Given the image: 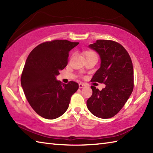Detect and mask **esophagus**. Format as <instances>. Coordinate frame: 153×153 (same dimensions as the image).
<instances>
[{
  "instance_id": "esophagus-1",
  "label": "esophagus",
  "mask_w": 153,
  "mask_h": 153,
  "mask_svg": "<svg viewBox=\"0 0 153 153\" xmlns=\"http://www.w3.org/2000/svg\"><path fill=\"white\" fill-rule=\"evenodd\" d=\"M85 86H86V85H85V84H84V83H81L79 84V88H83V87H85Z\"/></svg>"
}]
</instances>
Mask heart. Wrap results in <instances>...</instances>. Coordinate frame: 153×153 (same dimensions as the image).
<instances>
[{
  "label": "heart",
  "mask_w": 153,
  "mask_h": 153,
  "mask_svg": "<svg viewBox=\"0 0 153 153\" xmlns=\"http://www.w3.org/2000/svg\"><path fill=\"white\" fill-rule=\"evenodd\" d=\"M95 54L93 53V52H91V51H88V52H86L85 53V55L87 56V55H89V54Z\"/></svg>",
  "instance_id": "obj_1"
}]
</instances>
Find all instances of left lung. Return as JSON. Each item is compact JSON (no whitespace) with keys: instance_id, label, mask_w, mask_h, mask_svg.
<instances>
[{"instance_id":"1","label":"left lung","mask_w":153,"mask_h":153,"mask_svg":"<svg viewBox=\"0 0 153 153\" xmlns=\"http://www.w3.org/2000/svg\"><path fill=\"white\" fill-rule=\"evenodd\" d=\"M100 58L99 69L91 82L103 83L101 91L92 86V96L87 106L94 116L106 119L118 113L134 89V68L128 52L122 45L110 40H97L89 45Z\"/></svg>"}]
</instances>
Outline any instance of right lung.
I'll return each mask as SVG.
<instances>
[{
	"label": "right lung",
	"instance_id": "1",
	"mask_svg": "<svg viewBox=\"0 0 153 153\" xmlns=\"http://www.w3.org/2000/svg\"><path fill=\"white\" fill-rule=\"evenodd\" d=\"M79 43L67 40L45 42L33 49L27 58L21 76L25 97L35 112L53 120L66 111L78 83L56 80L68 64L69 52Z\"/></svg>",
	"mask_w": 153,
	"mask_h": 153
}]
</instances>
